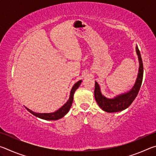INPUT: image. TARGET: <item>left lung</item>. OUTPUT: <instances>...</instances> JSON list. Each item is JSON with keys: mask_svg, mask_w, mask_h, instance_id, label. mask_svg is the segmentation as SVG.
Wrapping results in <instances>:
<instances>
[{"mask_svg": "<svg viewBox=\"0 0 156 156\" xmlns=\"http://www.w3.org/2000/svg\"><path fill=\"white\" fill-rule=\"evenodd\" d=\"M136 49L137 55L138 56L140 67L136 83L130 91L126 93L118 95L113 98H107L102 94L100 86L97 82H95V99L99 107L105 112L114 113L125 110L130 106L138 95L142 84V78H143V63H142L140 52L139 51L138 46H136Z\"/></svg>", "mask_w": 156, "mask_h": 156, "instance_id": "left-lung-1", "label": "left lung"}]
</instances>
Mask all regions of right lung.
<instances>
[{
  "label": "right lung",
  "mask_w": 156,
  "mask_h": 156,
  "mask_svg": "<svg viewBox=\"0 0 156 156\" xmlns=\"http://www.w3.org/2000/svg\"><path fill=\"white\" fill-rule=\"evenodd\" d=\"M81 82H82L81 80H79L73 86L72 90H71V92H70V96H69V98L68 100V101L66 102V103L63 105L62 107H60L59 109H58L54 113H36V112H32V111L30 110V109H28V108L25 107L29 112H30L31 113V114H33L34 115H35L39 118H41V119L46 120H56L60 119V118H62L63 116H65L66 114H67L69 111L71 107H72V105L73 100V94H74L76 89L79 87V86H80V84H81Z\"/></svg>",
  "instance_id": "right-lung-1"
}]
</instances>
